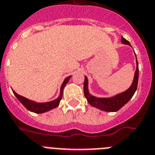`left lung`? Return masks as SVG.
<instances>
[{
    "label": "left lung",
    "mask_w": 155,
    "mask_h": 155,
    "mask_svg": "<svg viewBox=\"0 0 155 155\" xmlns=\"http://www.w3.org/2000/svg\"><path fill=\"white\" fill-rule=\"evenodd\" d=\"M121 41L122 44L130 45V42L123 37H122ZM138 78H139V68H138V62L137 60V70L135 72L134 82L132 83L131 87L128 89L127 91L110 98H97L96 97L91 96L88 92V80L85 76L84 95H85L88 103L98 109L104 111H117L120 109L121 107H123L131 99L132 97L134 96V93L137 91Z\"/></svg>",
    "instance_id": "1"
}]
</instances>
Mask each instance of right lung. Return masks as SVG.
<instances>
[{
  "mask_svg": "<svg viewBox=\"0 0 155 155\" xmlns=\"http://www.w3.org/2000/svg\"><path fill=\"white\" fill-rule=\"evenodd\" d=\"M70 79V76L67 77L66 79H64V82H63L62 85L61 87V93H60V96L54 101H52L47 102V103H36L34 101H29L26 98H25L24 97H21L20 95H18V94H16L14 91L13 93L15 95V97L18 98V100L21 102L22 104L24 105V107H26V109H28L29 111H33L35 113H44L46 111H50V110L53 109L54 107H58L59 104V102L61 101V97H62V93H63V89H64V86L66 85V83H68V80Z\"/></svg>",
  "mask_w": 155,
  "mask_h": 155,
  "instance_id": "add662e5",
  "label": "right lung"
}]
</instances>
